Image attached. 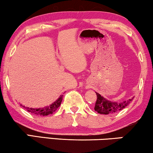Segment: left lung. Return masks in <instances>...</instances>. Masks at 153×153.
Segmentation results:
<instances>
[{
    "mask_svg": "<svg viewBox=\"0 0 153 153\" xmlns=\"http://www.w3.org/2000/svg\"><path fill=\"white\" fill-rule=\"evenodd\" d=\"M95 93L97 97L95 106V110L98 114H100L108 115L118 112L126 107L130 103V102H131V100L134 99V97H132L131 99L126 100V101L120 102H113L104 98L103 96H101V95L98 93Z\"/></svg>",
    "mask_w": 153,
    "mask_h": 153,
    "instance_id": "1",
    "label": "left lung"
}]
</instances>
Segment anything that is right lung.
Instances as JSON below:
<instances>
[{
  "label": "right lung",
  "instance_id": "1",
  "mask_svg": "<svg viewBox=\"0 0 153 153\" xmlns=\"http://www.w3.org/2000/svg\"><path fill=\"white\" fill-rule=\"evenodd\" d=\"M62 100V95H60L55 102H53L49 106H45V107L41 108H30L27 106H23L21 104V106H23L25 109L28 111V112L31 114L35 115V116H48V115L52 114L54 111L57 110V108L59 107L60 104H61Z\"/></svg>",
  "mask_w": 153,
  "mask_h": 153
}]
</instances>
